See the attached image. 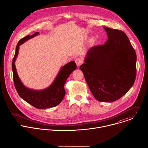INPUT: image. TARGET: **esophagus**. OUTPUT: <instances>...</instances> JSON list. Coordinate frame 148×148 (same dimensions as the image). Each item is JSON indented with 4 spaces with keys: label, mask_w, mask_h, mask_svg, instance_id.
<instances>
[{
    "label": "esophagus",
    "mask_w": 148,
    "mask_h": 148,
    "mask_svg": "<svg viewBox=\"0 0 148 148\" xmlns=\"http://www.w3.org/2000/svg\"><path fill=\"white\" fill-rule=\"evenodd\" d=\"M75 63L77 66V67H79L81 66V64L82 63V60L81 58H77L75 60Z\"/></svg>",
    "instance_id": "1"
}]
</instances>
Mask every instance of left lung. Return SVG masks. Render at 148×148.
<instances>
[{"instance_id":"left-lung-1","label":"left lung","mask_w":148,"mask_h":148,"mask_svg":"<svg viewBox=\"0 0 148 148\" xmlns=\"http://www.w3.org/2000/svg\"><path fill=\"white\" fill-rule=\"evenodd\" d=\"M103 45L91 47L80 66L90 90L100 102H114L127 92L136 78V54L126 34L103 27Z\"/></svg>"}]
</instances>
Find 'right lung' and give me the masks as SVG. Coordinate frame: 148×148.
<instances>
[{"label":"right lung","instance_id":"1","mask_svg":"<svg viewBox=\"0 0 148 148\" xmlns=\"http://www.w3.org/2000/svg\"><path fill=\"white\" fill-rule=\"evenodd\" d=\"M38 34V32H36L32 36L27 35L18 42L12 67L14 86L20 97L34 107L41 110L56 107L62 101L66 94L64 84L69 75L76 70L77 66L75 61H71L61 67L51 85L45 89L37 90L26 87L17 74L15 61L18 54L20 46Z\"/></svg>","mask_w":148,"mask_h":148}]
</instances>
